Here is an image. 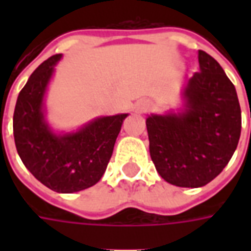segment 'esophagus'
<instances>
[{
    "instance_id": "34e87169",
    "label": "esophagus",
    "mask_w": 251,
    "mask_h": 251,
    "mask_svg": "<svg viewBox=\"0 0 251 251\" xmlns=\"http://www.w3.org/2000/svg\"><path fill=\"white\" fill-rule=\"evenodd\" d=\"M151 102H148V100H140V102H137L136 104V113H147L148 110L151 109Z\"/></svg>"
}]
</instances>
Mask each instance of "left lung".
Instances as JSON below:
<instances>
[{"label":"left lung","instance_id":"8db88e82","mask_svg":"<svg viewBox=\"0 0 251 251\" xmlns=\"http://www.w3.org/2000/svg\"><path fill=\"white\" fill-rule=\"evenodd\" d=\"M200 71L183 91L181 113L147 118L149 152L158 175L169 184L198 188L226 167L241 136L237 91L221 64L199 51Z\"/></svg>","mask_w":251,"mask_h":251}]
</instances>
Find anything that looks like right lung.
I'll list each match as a JSON object with an SVG mask.
<instances>
[{
  "label": "right lung",
  "instance_id": "right-lung-1",
  "mask_svg": "<svg viewBox=\"0 0 251 251\" xmlns=\"http://www.w3.org/2000/svg\"><path fill=\"white\" fill-rule=\"evenodd\" d=\"M62 55L41 63L20 91L13 114L17 153L40 183L60 194L97 184L107 168L127 114L100 117L66 134H55L44 118V95Z\"/></svg>",
  "mask_w": 251,
  "mask_h": 251
}]
</instances>
